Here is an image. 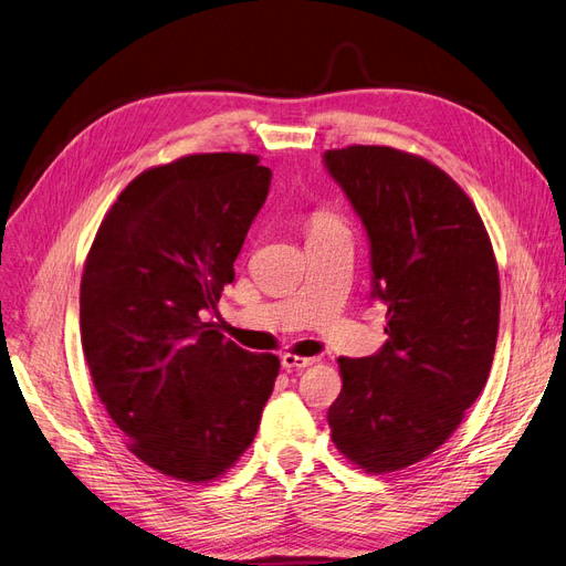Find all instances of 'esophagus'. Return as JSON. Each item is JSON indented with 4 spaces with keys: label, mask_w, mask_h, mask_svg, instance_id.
Returning a JSON list of instances; mask_svg holds the SVG:
<instances>
[{
    "label": "esophagus",
    "mask_w": 566,
    "mask_h": 566,
    "mask_svg": "<svg viewBox=\"0 0 566 566\" xmlns=\"http://www.w3.org/2000/svg\"><path fill=\"white\" fill-rule=\"evenodd\" d=\"M315 364V359L312 357H296V354H282V368L284 370H303L307 366Z\"/></svg>",
    "instance_id": "esophagus-1"
}]
</instances>
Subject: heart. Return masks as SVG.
<instances>
[{"label": "heart", "mask_w": 566, "mask_h": 566, "mask_svg": "<svg viewBox=\"0 0 566 566\" xmlns=\"http://www.w3.org/2000/svg\"><path fill=\"white\" fill-rule=\"evenodd\" d=\"M331 226H340L336 217H331L328 212H317L310 221V230H319V228H331Z\"/></svg>", "instance_id": "heart-1"}]
</instances>
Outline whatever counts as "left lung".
<instances>
[{
  "label": "left lung",
  "mask_w": 566,
  "mask_h": 566,
  "mask_svg": "<svg viewBox=\"0 0 566 566\" xmlns=\"http://www.w3.org/2000/svg\"><path fill=\"white\" fill-rule=\"evenodd\" d=\"M361 219L370 298L387 340L340 357L328 408L336 448L368 473L406 469L441 448L483 391L499 333V270L483 219L441 167L391 146L324 154Z\"/></svg>",
  "instance_id": "1"
}]
</instances>
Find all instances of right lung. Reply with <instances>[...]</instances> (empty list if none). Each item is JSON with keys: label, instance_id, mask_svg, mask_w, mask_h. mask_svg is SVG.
Listing matches in <instances>:
<instances>
[{"label": "right lung", "instance_id": "right-lung-1", "mask_svg": "<svg viewBox=\"0 0 566 566\" xmlns=\"http://www.w3.org/2000/svg\"><path fill=\"white\" fill-rule=\"evenodd\" d=\"M272 172L249 154H196L133 179L81 277V343L99 401L146 467L207 483L251 446L280 359L226 340L207 315Z\"/></svg>", "mask_w": 566, "mask_h": 566}]
</instances>
